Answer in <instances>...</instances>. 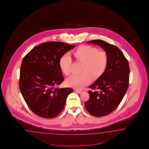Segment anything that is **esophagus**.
<instances>
[{"mask_svg": "<svg viewBox=\"0 0 149 149\" xmlns=\"http://www.w3.org/2000/svg\"><path fill=\"white\" fill-rule=\"evenodd\" d=\"M75 91L77 92V93H80L81 92H82V91L79 90H77V89H75Z\"/></svg>", "mask_w": 149, "mask_h": 149, "instance_id": "1", "label": "esophagus"}]
</instances>
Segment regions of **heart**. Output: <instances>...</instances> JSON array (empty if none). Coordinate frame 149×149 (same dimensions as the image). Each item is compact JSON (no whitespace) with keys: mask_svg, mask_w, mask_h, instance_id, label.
<instances>
[{"mask_svg":"<svg viewBox=\"0 0 149 149\" xmlns=\"http://www.w3.org/2000/svg\"><path fill=\"white\" fill-rule=\"evenodd\" d=\"M73 57L78 62L84 63L81 74H73L66 80L70 87L80 89L90 82L92 77L95 80L102 76L109 63L108 54L105 51L90 45H81L72 52ZM72 59L68 55H64L59 60V67L65 76L71 72Z\"/></svg>","mask_w":149,"mask_h":149,"instance_id":"b5f03b06","label":"heart"}]
</instances>
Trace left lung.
Returning a JSON list of instances; mask_svg holds the SVG:
<instances>
[{
    "mask_svg": "<svg viewBox=\"0 0 149 149\" xmlns=\"http://www.w3.org/2000/svg\"><path fill=\"white\" fill-rule=\"evenodd\" d=\"M99 45L108 54V67L104 74L89 88L90 99L85 103L91 115L101 117L112 113L122 101L129 85L130 67L122 51L116 46L101 40L87 41Z\"/></svg>",
    "mask_w": 149,
    "mask_h": 149,
    "instance_id": "left-lung-1",
    "label": "left lung"
}]
</instances>
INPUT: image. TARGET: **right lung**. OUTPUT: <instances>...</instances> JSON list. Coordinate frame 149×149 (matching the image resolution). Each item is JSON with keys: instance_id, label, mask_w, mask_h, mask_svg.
I'll return each mask as SVG.
<instances>
[{"instance_id": "1", "label": "right lung", "mask_w": 149, "mask_h": 149, "mask_svg": "<svg viewBox=\"0 0 149 149\" xmlns=\"http://www.w3.org/2000/svg\"><path fill=\"white\" fill-rule=\"evenodd\" d=\"M75 46L58 41L44 42L23 59L19 89L27 105L37 115L51 118L62 111L73 90L57 87L64 80L59 60Z\"/></svg>"}]
</instances>
